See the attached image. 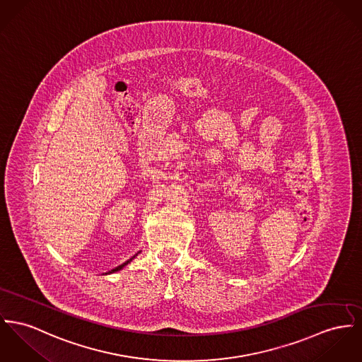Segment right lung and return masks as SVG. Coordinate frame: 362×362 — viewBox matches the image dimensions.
<instances>
[{
  "label": "right lung",
  "instance_id": "add662e5",
  "mask_svg": "<svg viewBox=\"0 0 362 362\" xmlns=\"http://www.w3.org/2000/svg\"><path fill=\"white\" fill-rule=\"evenodd\" d=\"M136 255H138V253H136ZM136 255H135V256H136ZM135 256H134V257H135ZM134 257H131L129 260H127V262H125V263H122L121 266H118V267H115V269H112V270H110V272H109V274H112V273H115V272H119V270H121V269H122L124 266H127V264H128L129 262H132V259H134Z\"/></svg>",
  "mask_w": 362,
  "mask_h": 362
}]
</instances>
